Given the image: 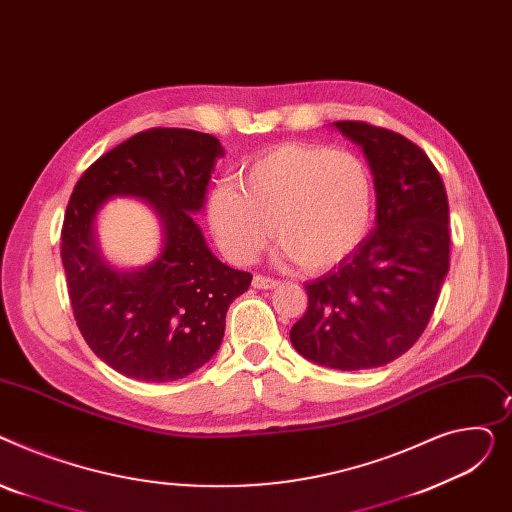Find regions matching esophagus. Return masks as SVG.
<instances>
[{
  "mask_svg": "<svg viewBox=\"0 0 512 512\" xmlns=\"http://www.w3.org/2000/svg\"><path fill=\"white\" fill-rule=\"evenodd\" d=\"M252 285H254L256 289H273V287L279 285V281L273 279V277H266V275H254Z\"/></svg>",
  "mask_w": 512,
  "mask_h": 512,
  "instance_id": "obj_1",
  "label": "esophagus"
}]
</instances>
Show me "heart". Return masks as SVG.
Instances as JSON below:
<instances>
[{
  "instance_id": "1",
  "label": "heart",
  "mask_w": 512,
  "mask_h": 512,
  "mask_svg": "<svg viewBox=\"0 0 512 512\" xmlns=\"http://www.w3.org/2000/svg\"><path fill=\"white\" fill-rule=\"evenodd\" d=\"M372 200V175L362 157L285 142L246 165L239 188L213 192L208 221L235 262H252L275 231L285 258L306 270H324L362 244Z\"/></svg>"
}]
</instances>
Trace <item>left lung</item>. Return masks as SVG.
Segmentation results:
<instances>
[{"instance_id": "1", "label": "left lung", "mask_w": 512, "mask_h": 512, "mask_svg": "<svg viewBox=\"0 0 512 512\" xmlns=\"http://www.w3.org/2000/svg\"><path fill=\"white\" fill-rule=\"evenodd\" d=\"M335 126L364 146L376 227L304 285L308 310L289 337L310 362L353 372L393 362L426 330L448 273V200L438 169L409 138L353 119Z\"/></svg>"}]
</instances>
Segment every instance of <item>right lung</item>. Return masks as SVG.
<instances>
[{
    "mask_svg": "<svg viewBox=\"0 0 512 512\" xmlns=\"http://www.w3.org/2000/svg\"><path fill=\"white\" fill-rule=\"evenodd\" d=\"M219 140L186 128L138 132L76 182L62 225V262L80 335L107 366L146 382L179 380L213 357L225 314L252 275L217 260L192 219L202 208ZM138 195L162 215L166 248L119 274L96 254L92 221L109 195Z\"/></svg>",
    "mask_w": 512,
    "mask_h": 512,
    "instance_id": "add662e5",
    "label": "right lung"
}]
</instances>
